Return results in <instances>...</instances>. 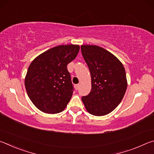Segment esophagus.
Wrapping results in <instances>:
<instances>
[{
  "label": "esophagus",
  "instance_id": "34e87169",
  "mask_svg": "<svg viewBox=\"0 0 154 154\" xmlns=\"http://www.w3.org/2000/svg\"><path fill=\"white\" fill-rule=\"evenodd\" d=\"M74 87H75V90H78L80 87V85H74Z\"/></svg>",
  "mask_w": 154,
  "mask_h": 154
}]
</instances>
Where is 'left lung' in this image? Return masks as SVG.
Returning a JSON list of instances; mask_svg holds the SVG:
<instances>
[{"instance_id": "obj_1", "label": "left lung", "mask_w": 154, "mask_h": 154, "mask_svg": "<svg viewBox=\"0 0 154 154\" xmlns=\"http://www.w3.org/2000/svg\"><path fill=\"white\" fill-rule=\"evenodd\" d=\"M81 51L91 77V91L82 101L89 114H108L120 104L126 91L125 67L116 57L99 46L82 45Z\"/></svg>"}]
</instances>
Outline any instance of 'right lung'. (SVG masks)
<instances>
[{
	"label": "right lung",
	"instance_id": "add662e5",
	"mask_svg": "<svg viewBox=\"0 0 154 154\" xmlns=\"http://www.w3.org/2000/svg\"><path fill=\"white\" fill-rule=\"evenodd\" d=\"M80 46L59 45L37 56L25 78L29 98L40 111L57 114L66 108L73 94L67 66L77 56Z\"/></svg>",
	"mask_w": 154,
	"mask_h": 154
}]
</instances>
